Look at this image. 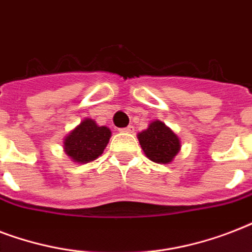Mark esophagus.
Wrapping results in <instances>:
<instances>
[{"label": "esophagus", "instance_id": "obj_1", "mask_svg": "<svg viewBox=\"0 0 252 252\" xmlns=\"http://www.w3.org/2000/svg\"><path fill=\"white\" fill-rule=\"evenodd\" d=\"M120 132H123V133H133L134 132V128L132 126H128L126 128H122V129H119Z\"/></svg>", "mask_w": 252, "mask_h": 252}]
</instances>
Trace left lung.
<instances>
[{
    "label": "left lung",
    "instance_id": "left-lung-1",
    "mask_svg": "<svg viewBox=\"0 0 252 252\" xmlns=\"http://www.w3.org/2000/svg\"><path fill=\"white\" fill-rule=\"evenodd\" d=\"M144 153L150 161L167 165L174 161L180 148L179 137L161 120H154L148 128L137 133Z\"/></svg>",
    "mask_w": 252,
    "mask_h": 252
}]
</instances>
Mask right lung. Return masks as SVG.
Segmentation results:
<instances>
[{
  "instance_id": "add662e5",
  "label": "right lung",
  "mask_w": 252,
  "mask_h": 252,
  "mask_svg": "<svg viewBox=\"0 0 252 252\" xmlns=\"http://www.w3.org/2000/svg\"><path fill=\"white\" fill-rule=\"evenodd\" d=\"M110 128L99 126L93 119H84L64 138V152L78 165L90 163L100 157L110 141Z\"/></svg>"
}]
</instances>
